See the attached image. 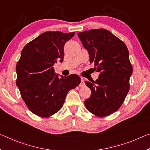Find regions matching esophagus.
Segmentation results:
<instances>
[{
  "mask_svg": "<svg viewBox=\"0 0 150 150\" xmlns=\"http://www.w3.org/2000/svg\"><path fill=\"white\" fill-rule=\"evenodd\" d=\"M84 85H85V82H84V81H83V79H81V83H80L79 86H80V87H83Z\"/></svg>",
  "mask_w": 150,
  "mask_h": 150,
  "instance_id": "34e87169",
  "label": "esophagus"
}]
</instances>
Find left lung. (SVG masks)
<instances>
[{
  "instance_id": "1",
  "label": "left lung",
  "mask_w": 150,
  "mask_h": 150,
  "mask_svg": "<svg viewBox=\"0 0 150 150\" xmlns=\"http://www.w3.org/2000/svg\"><path fill=\"white\" fill-rule=\"evenodd\" d=\"M78 36L88 51L90 63L100 72L95 81L85 82L91 91L85 105L98 117L110 115L122 105L130 89L133 69L128 48L118 38L103 28L79 32Z\"/></svg>"
}]
</instances>
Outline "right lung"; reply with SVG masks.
<instances>
[{"instance_id": "right-lung-1", "label": "right lung", "mask_w": 150, "mask_h": 150, "mask_svg": "<svg viewBox=\"0 0 150 150\" xmlns=\"http://www.w3.org/2000/svg\"><path fill=\"white\" fill-rule=\"evenodd\" d=\"M75 32L48 31L25 45L16 66V85L27 107L42 118L54 115L62 108L67 93L80 84L71 74L59 78L54 65L63 62V47Z\"/></svg>"}]
</instances>
